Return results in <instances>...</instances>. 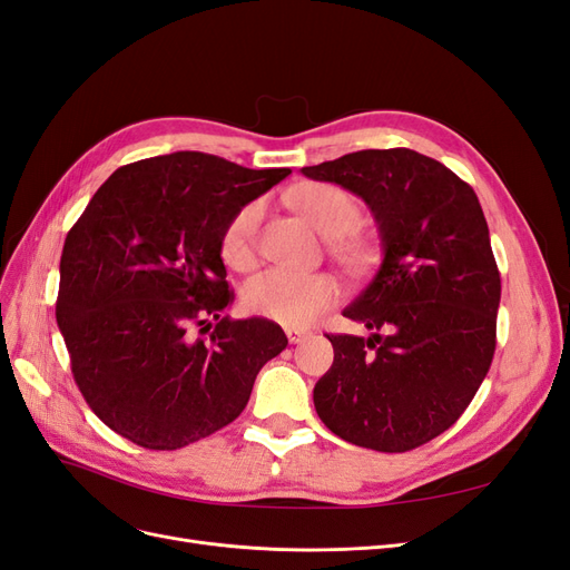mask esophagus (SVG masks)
Returning a JSON list of instances; mask_svg holds the SVG:
<instances>
[{
	"label": "esophagus",
	"mask_w": 570,
	"mask_h": 570,
	"mask_svg": "<svg viewBox=\"0 0 570 570\" xmlns=\"http://www.w3.org/2000/svg\"><path fill=\"white\" fill-rule=\"evenodd\" d=\"M285 335H287L289 344H299L308 337V331H302V327H285Z\"/></svg>",
	"instance_id": "obj_1"
}]
</instances>
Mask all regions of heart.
Returning a JSON list of instances; mask_svg holds the SVG:
<instances>
[{
    "instance_id": "obj_1",
    "label": "heart",
    "mask_w": 570,
    "mask_h": 570,
    "mask_svg": "<svg viewBox=\"0 0 570 570\" xmlns=\"http://www.w3.org/2000/svg\"><path fill=\"white\" fill-rule=\"evenodd\" d=\"M295 209L327 239V249L350 273H364L375 262V243L356 226L361 206L331 183H306L289 195ZM264 218V204L249 202L223 230L220 256L235 271L256 266V239ZM340 299V283L331 273H289L273 268L256 275L243 292L247 312L289 327H304Z\"/></svg>"
}]
</instances>
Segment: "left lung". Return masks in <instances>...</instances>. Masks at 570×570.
<instances>
[{
    "label": "left lung",
    "instance_id": "8db88e82",
    "mask_svg": "<svg viewBox=\"0 0 570 570\" xmlns=\"http://www.w3.org/2000/svg\"><path fill=\"white\" fill-rule=\"evenodd\" d=\"M368 204L383 264L342 316L371 335H327L335 358L314 387L318 419L342 440L409 452L452 428L490 371L502 281L469 183L406 147L304 166Z\"/></svg>",
    "mask_w": 570,
    "mask_h": 570
}]
</instances>
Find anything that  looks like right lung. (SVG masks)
Masks as SVG:
<instances>
[{
    "mask_svg": "<svg viewBox=\"0 0 570 570\" xmlns=\"http://www.w3.org/2000/svg\"><path fill=\"white\" fill-rule=\"evenodd\" d=\"M289 174L164 154L114 170L68 230L57 323L85 402L120 438L145 450L209 438L285 350L278 323L223 316L235 295L220 237Z\"/></svg>",
    "mask_w": 570,
    "mask_h": 570,
    "instance_id": "add662e5",
    "label": "right lung"
}]
</instances>
